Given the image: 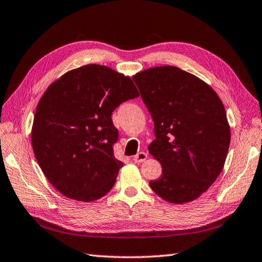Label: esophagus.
Here are the masks:
<instances>
[{
	"instance_id": "esophagus-1",
	"label": "esophagus",
	"mask_w": 262,
	"mask_h": 262,
	"mask_svg": "<svg viewBox=\"0 0 262 262\" xmlns=\"http://www.w3.org/2000/svg\"><path fill=\"white\" fill-rule=\"evenodd\" d=\"M146 159H147V155L145 152H140V153H137L136 156L133 157V160H134V162H136V163H141L143 161H145Z\"/></svg>"
}]
</instances>
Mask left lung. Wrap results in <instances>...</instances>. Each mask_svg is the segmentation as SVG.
Instances as JSON below:
<instances>
[{"instance_id": "left-lung-1", "label": "left lung", "mask_w": 262, "mask_h": 262, "mask_svg": "<svg viewBox=\"0 0 262 262\" xmlns=\"http://www.w3.org/2000/svg\"><path fill=\"white\" fill-rule=\"evenodd\" d=\"M133 79L155 122L148 152L162 167L150 187L169 203L194 201L226 161L230 128L222 100L206 81L173 66L148 68Z\"/></svg>"}]
</instances>
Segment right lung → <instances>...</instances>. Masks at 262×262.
Instances as JSON below:
<instances>
[{"mask_svg": "<svg viewBox=\"0 0 262 262\" xmlns=\"http://www.w3.org/2000/svg\"><path fill=\"white\" fill-rule=\"evenodd\" d=\"M138 95L129 76L101 64L62 75L38 101L32 127L36 160L49 182L76 201L92 202L115 185L121 161L112 111Z\"/></svg>", "mask_w": 262, "mask_h": 262, "instance_id": "right-lung-1", "label": "right lung"}]
</instances>
